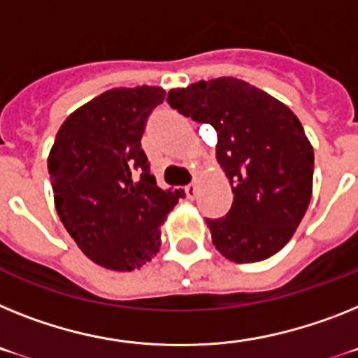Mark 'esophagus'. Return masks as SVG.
<instances>
[{
	"label": "esophagus",
	"instance_id": "1",
	"mask_svg": "<svg viewBox=\"0 0 358 358\" xmlns=\"http://www.w3.org/2000/svg\"><path fill=\"white\" fill-rule=\"evenodd\" d=\"M196 191H198V182H196V180H194V182H191V184H189L187 187H185V193H187V196L191 198V200H193V198L196 196Z\"/></svg>",
	"mask_w": 358,
	"mask_h": 358
}]
</instances>
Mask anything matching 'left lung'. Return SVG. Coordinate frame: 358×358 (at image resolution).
<instances>
[{
  "label": "left lung",
  "instance_id": "1",
  "mask_svg": "<svg viewBox=\"0 0 358 358\" xmlns=\"http://www.w3.org/2000/svg\"><path fill=\"white\" fill-rule=\"evenodd\" d=\"M167 101L216 131V160L233 189L224 218L206 224L231 262H260L295 235L313 193V147L295 113L238 78L171 89Z\"/></svg>",
  "mask_w": 358,
  "mask_h": 358
}]
</instances>
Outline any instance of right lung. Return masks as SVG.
Listing matches in <instances>:
<instances>
[{"label":"right lung","instance_id":"add662e5","mask_svg":"<svg viewBox=\"0 0 358 358\" xmlns=\"http://www.w3.org/2000/svg\"><path fill=\"white\" fill-rule=\"evenodd\" d=\"M162 87H120L62 123L49 152L54 206L83 255L113 271L140 269L160 249V225L184 196L164 191L142 149Z\"/></svg>","mask_w":358,"mask_h":358}]
</instances>
